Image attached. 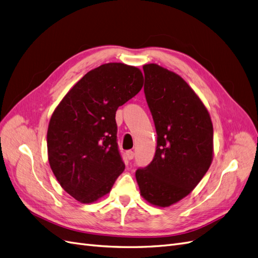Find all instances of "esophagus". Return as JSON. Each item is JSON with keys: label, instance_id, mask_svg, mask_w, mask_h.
Masks as SVG:
<instances>
[{"label": "esophagus", "instance_id": "34e87169", "mask_svg": "<svg viewBox=\"0 0 258 258\" xmlns=\"http://www.w3.org/2000/svg\"><path fill=\"white\" fill-rule=\"evenodd\" d=\"M126 156H127L128 160H131V159H134L135 154H134V152H132V151H127V152H126Z\"/></svg>", "mask_w": 258, "mask_h": 258}]
</instances>
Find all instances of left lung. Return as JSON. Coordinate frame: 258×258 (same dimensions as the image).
Instances as JSON below:
<instances>
[{
  "label": "left lung",
  "mask_w": 258,
  "mask_h": 258,
  "mask_svg": "<svg viewBox=\"0 0 258 258\" xmlns=\"http://www.w3.org/2000/svg\"><path fill=\"white\" fill-rule=\"evenodd\" d=\"M144 92L157 147L153 161L138 169L141 196L166 208L198 185L213 160V124L208 108L181 76L156 63L143 66Z\"/></svg>",
  "instance_id": "1"
}]
</instances>
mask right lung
Returning <instances> with one entry per match:
<instances>
[{
    "label": "right lung",
    "instance_id": "1",
    "mask_svg": "<svg viewBox=\"0 0 258 258\" xmlns=\"http://www.w3.org/2000/svg\"><path fill=\"white\" fill-rule=\"evenodd\" d=\"M143 82L137 67L110 62L82 77L54 108L47 130L49 166L62 188L81 204L105 196L124 170L115 114Z\"/></svg>",
    "mask_w": 258,
    "mask_h": 258
}]
</instances>
